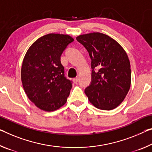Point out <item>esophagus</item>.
<instances>
[{
	"mask_svg": "<svg viewBox=\"0 0 152 152\" xmlns=\"http://www.w3.org/2000/svg\"><path fill=\"white\" fill-rule=\"evenodd\" d=\"M78 80H79V78H78V77H77V78H74V79H73L74 83H76V84H77V83H78Z\"/></svg>",
	"mask_w": 152,
	"mask_h": 152,
	"instance_id": "34e87169",
	"label": "esophagus"
}]
</instances>
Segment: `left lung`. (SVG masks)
Masks as SVG:
<instances>
[{"label": "left lung", "mask_w": 152, "mask_h": 152, "mask_svg": "<svg viewBox=\"0 0 152 152\" xmlns=\"http://www.w3.org/2000/svg\"><path fill=\"white\" fill-rule=\"evenodd\" d=\"M76 40L91 59V83L85 90L89 102L99 110L115 109L131 86V64L126 53L118 42L102 33L80 35Z\"/></svg>", "instance_id": "1"}]
</instances>
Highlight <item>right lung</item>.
<instances>
[{"instance_id":"obj_1","label":"right lung","mask_w":152,"mask_h":152,"mask_svg":"<svg viewBox=\"0 0 152 152\" xmlns=\"http://www.w3.org/2000/svg\"><path fill=\"white\" fill-rule=\"evenodd\" d=\"M73 41L67 34H49L36 40L26 52L21 82L29 99L40 110L53 112L67 102L72 83L64 76L61 55Z\"/></svg>"}]
</instances>
